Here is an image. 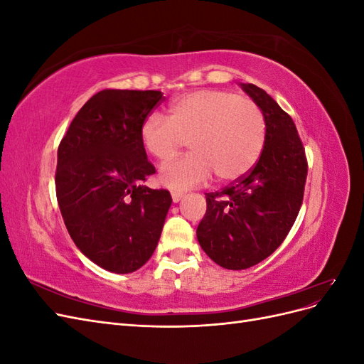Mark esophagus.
Here are the masks:
<instances>
[{
	"label": "esophagus",
	"mask_w": 364,
	"mask_h": 364,
	"mask_svg": "<svg viewBox=\"0 0 364 364\" xmlns=\"http://www.w3.org/2000/svg\"><path fill=\"white\" fill-rule=\"evenodd\" d=\"M183 197V193L182 191H171V199L174 203H178L181 199Z\"/></svg>",
	"instance_id": "34e87169"
}]
</instances>
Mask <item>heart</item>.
Listing matches in <instances>:
<instances>
[{
	"label": "heart",
	"mask_w": 364,
	"mask_h": 364,
	"mask_svg": "<svg viewBox=\"0 0 364 364\" xmlns=\"http://www.w3.org/2000/svg\"><path fill=\"white\" fill-rule=\"evenodd\" d=\"M141 141L159 162L173 159L190 142L193 153L165 164L159 181L170 188H191L211 178L235 181L252 170L266 141V119L250 98L229 91L186 94L170 107V117L149 115Z\"/></svg>",
	"instance_id": "heart-1"
}]
</instances>
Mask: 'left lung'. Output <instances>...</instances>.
Wrapping results in <instances>:
<instances>
[{
  "instance_id": "left-lung-1",
  "label": "left lung",
  "mask_w": 364,
  "mask_h": 364,
  "mask_svg": "<svg viewBox=\"0 0 364 364\" xmlns=\"http://www.w3.org/2000/svg\"><path fill=\"white\" fill-rule=\"evenodd\" d=\"M240 86L262 111L266 141L247 174L206 194V214L197 226L200 247L229 270L255 266L281 246L299 214L308 171L291 117L261 87Z\"/></svg>"
}]
</instances>
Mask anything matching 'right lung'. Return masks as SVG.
Wrapping results in <instances>:
<instances>
[{
	"label": "right lung",
	"mask_w": 364,
	"mask_h": 364,
	"mask_svg": "<svg viewBox=\"0 0 364 364\" xmlns=\"http://www.w3.org/2000/svg\"><path fill=\"white\" fill-rule=\"evenodd\" d=\"M161 100V91L97 92L58 149L56 196L65 226L83 255L109 272L144 266L171 206L167 190L141 185L155 173L141 126Z\"/></svg>",
	"instance_id": "right-lung-1"
}]
</instances>
